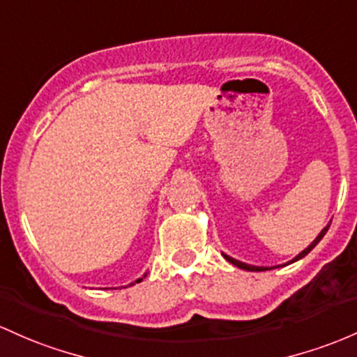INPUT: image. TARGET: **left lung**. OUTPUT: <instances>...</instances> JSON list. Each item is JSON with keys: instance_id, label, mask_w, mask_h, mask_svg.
<instances>
[{"instance_id": "left-lung-1", "label": "left lung", "mask_w": 357, "mask_h": 357, "mask_svg": "<svg viewBox=\"0 0 357 357\" xmlns=\"http://www.w3.org/2000/svg\"><path fill=\"white\" fill-rule=\"evenodd\" d=\"M328 227H331V223H328V225H327V227H325V229L322 230V232H320V234H319V236H317V238H315V241H313V242H312V244H310V245H308V248H307V249H305V250H301V252L298 254V256H296V257H295V259H293V261H289V262H295V261H298V259H301V257H305V256H307V254H308V252H310V250H312L313 248H315V245H317V244H319V242H320V241H322V237L325 236V234H327ZM223 257H225V259H227V261H229V262H232V264H234V266H237V268H241V269H245V271H268V269H269V268H257V266H250V264H245V262H241V261H237V259H232V257H229V256H227V254H223Z\"/></svg>"}]
</instances>
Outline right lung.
<instances>
[{
  "instance_id": "1",
  "label": "right lung",
  "mask_w": 357,
  "mask_h": 357,
  "mask_svg": "<svg viewBox=\"0 0 357 357\" xmlns=\"http://www.w3.org/2000/svg\"><path fill=\"white\" fill-rule=\"evenodd\" d=\"M140 281H142V278H140V280H137V281H135V283H140ZM132 284H134V283H132Z\"/></svg>"
}]
</instances>
